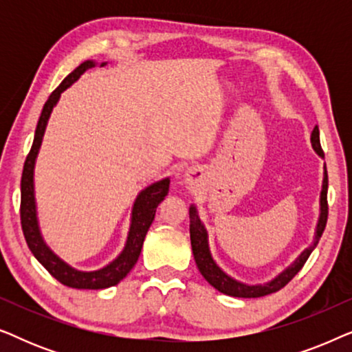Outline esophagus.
Returning <instances> with one entry per match:
<instances>
[{
  "label": "esophagus",
  "instance_id": "esophagus-1",
  "mask_svg": "<svg viewBox=\"0 0 352 352\" xmlns=\"http://www.w3.org/2000/svg\"><path fill=\"white\" fill-rule=\"evenodd\" d=\"M197 175H199V173H197V170H192V168H190V170L186 171V181L190 182V184H192V182L197 179Z\"/></svg>",
  "mask_w": 352,
  "mask_h": 352
}]
</instances>
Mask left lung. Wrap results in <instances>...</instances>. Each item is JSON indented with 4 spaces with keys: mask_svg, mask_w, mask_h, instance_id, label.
<instances>
[{
    "mask_svg": "<svg viewBox=\"0 0 352 352\" xmlns=\"http://www.w3.org/2000/svg\"><path fill=\"white\" fill-rule=\"evenodd\" d=\"M311 142H312V148H314L317 155L324 157V151H322L320 147L319 128L317 126L312 129ZM327 190H329V176H327V168H324V182H322V192H320V216H319V223H317V228H316L314 242H312L311 247L306 248L305 252H302L300 256L293 261V264H290V266H288L282 274H278V276L276 278H272L271 282L259 283V285H247V283L235 280V278L228 276V274H226L223 269L214 263L208 247V234H206L205 226L199 218L197 208L192 205L189 208L190 245H192V253H194L197 267H199L201 276H204L205 280L208 282L211 287H214L218 292L229 296H235V298H259V296L271 295V293H276L280 290V288L285 287L287 283L301 271V267L305 266V263L307 261V258H309L312 250L317 247L322 234H324V229L327 226V218H329Z\"/></svg>",
    "mask_w": 352,
    "mask_h": 352,
    "instance_id": "obj_1",
    "label": "left lung"
}]
</instances>
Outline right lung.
Wrapping results in <instances>:
<instances>
[{"mask_svg":"<svg viewBox=\"0 0 352 352\" xmlns=\"http://www.w3.org/2000/svg\"><path fill=\"white\" fill-rule=\"evenodd\" d=\"M96 62L85 60L76 69L69 74L64 78V81L52 91L50 99L46 100L45 107L41 110L40 120H38L35 138H33V144L30 152H28L27 160L23 163L22 171V181H21V224L23 230V237L27 240L28 248L33 253L38 261H40L47 272L51 274L56 280L64 283L67 287L72 288H83V290H100V288H109L117 285V283L128 276V272L134 267L138 263L139 254H141L144 239L148 228H151L153 218H155L157 206L162 204L163 199L168 195L170 190V177L153 182L146 189L139 192L136 201L133 205L131 211V226H129V232L126 239V245H124L123 252L118 254L117 259L107 266L99 269V271L83 272L78 269L72 267L65 261L52 253V250L45 243L41 237L40 226H38L36 218V204H35V187H33V170H35V162L38 151L41 147L43 136H45V129L47 124V120L51 117L52 109L59 100L60 94L74 85L81 75L88 69H93ZM105 62L100 64L104 67Z\"/></svg>","mask_w":352,"mask_h":352,"instance_id":"add662e5","label":"right lung"}]
</instances>
